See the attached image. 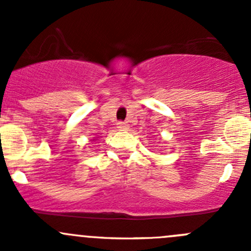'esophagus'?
Here are the masks:
<instances>
[{
  "mask_svg": "<svg viewBox=\"0 0 251 251\" xmlns=\"http://www.w3.org/2000/svg\"><path fill=\"white\" fill-rule=\"evenodd\" d=\"M118 128H120V130H127V128H128L127 123H125V121H119Z\"/></svg>",
  "mask_w": 251,
  "mask_h": 251,
  "instance_id": "obj_1",
  "label": "esophagus"
}]
</instances>
